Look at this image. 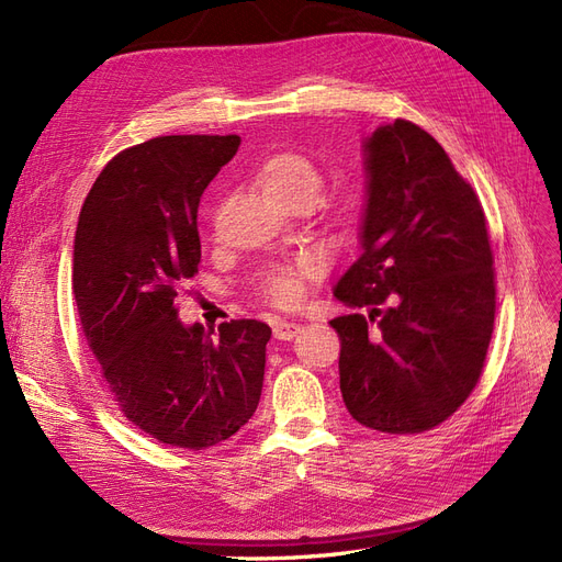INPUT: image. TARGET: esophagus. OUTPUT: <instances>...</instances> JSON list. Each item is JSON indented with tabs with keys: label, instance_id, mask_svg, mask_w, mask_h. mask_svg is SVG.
Instances as JSON below:
<instances>
[{
	"label": "esophagus",
	"instance_id": "34e87169",
	"mask_svg": "<svg viewBox=\"0 0 562 562\" xmlns=\"http://www.w3.org/2000/svg\"><path fill=\"white\" fill-rule=\"evenodd\" d=\"M300 323H291V321H279L274 323V337L277 339H293L300 333Z\"/></svg>",
	"mask_w": 562,
	"mask_h": 562
}]
</instances>
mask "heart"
<instances>
[{"label": "heart", "instance_id": "b5f03b06", "mask_svg": "<svg viewBox=\"0 0 562 562\" xmlns=\"http://www.w3.org/2000/svg\"><path fill=\"white\" fill-rule=\"evenodd\" d=\"M260 190L279 206H293V203H312L316 201L323 176L318 166L304 155L283 151V155L269 157L258 171ZM314 260H302L295 269H277L269 277L267 295L277 304H293L300 297V277L314 274Z\"/></svg>", "mask_w": 562, "mask_h": 562}]
</instances>
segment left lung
Returning a JSON list of instances; mask_svg holds the SVG:
<instances>
[{"mask_svg": "<svg viewBox=\"0 0 562 562\" xmlns=\"http://www.w3.org/2000/svg\"><path fill=\"white\" fill-rule=\"evenodd\" d=\"M361 255L333 288L368 316L330 321L339 391L363 427L419 434L446 422L481 378L495 326L485 215L446 149L405 119L363 140Z\"/></svg>", "mask_w": 562, "mask_h": 562, "instance_id": "8db88e82", "label": "left lung"}]
</instances>
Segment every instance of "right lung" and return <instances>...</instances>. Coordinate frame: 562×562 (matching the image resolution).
I'll list each match as a JSON object with an SVG mask.
<instances>
[{
    "label": "right lung",
    "instance_id": "right-lung-1",
    "mask_svg": "<svg viewBox=\"0 0 562 562\" xmlns=\"http://www.w3.org/2000/svg\"><path fill=\"white\" fill-rule=\"evenodd\" d=\"M239 135H161L114 157L83 201L72 288L83 335L122 413L166 446L203 450L252 417L271 328L178 318V283L201 262L203 190Z\"/></svg>",
    "mask_w": 562,
    "mask_h": 562
}]
</instances>
